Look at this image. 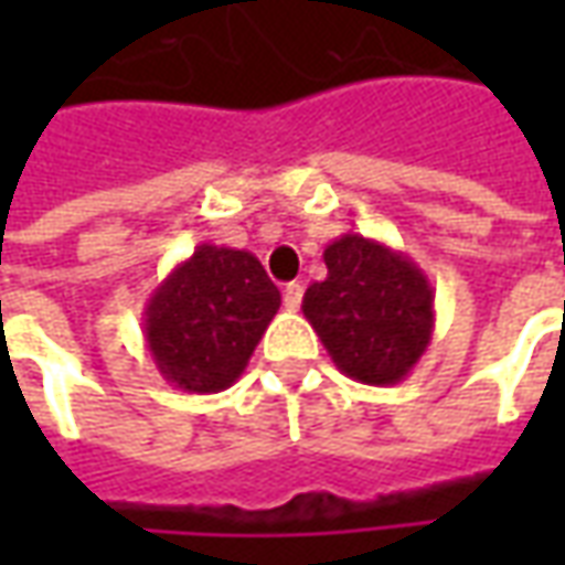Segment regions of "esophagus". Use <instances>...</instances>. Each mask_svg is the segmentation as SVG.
Listing matches in <instances>:
<instances>
[{"label":"esophagus","instance_id":"1","mask_svg":"<svg viewBox=\"0 0 565 565\" xmlns=\"http://www.w3.org/2000/svg\"><path fill=\"white\" fill-rule=\"evenodd\" d=\"M302 294H306L302 284H287V287H284V308H287V311H296V308L302 306Z\"/></svg>","mask_w":565,"mask_h":565}]
</instances>
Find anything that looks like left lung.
I'll use <instances>...</instances> for the list:
<instances>
[{
	"mask_svg": "<svg viewBox=\"0 0 565 565\" xmlns=\"http://www.w3.org/2000/svg\"><path fill=\"white\" fill-rule=\"evenodd\" d=\"M327 278L306 290L302 311L342 375L387 387L417 366L433 342L436 294L415 259L348 233L323 250Z\"/></svg>",
	"mask_w": 565,
	"mask_h": 565,
	"instance_id": "obj_1",
	"label": "left lung"
}]
</instances>
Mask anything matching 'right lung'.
<instances>
[{"instance_id":"right-lung-1","label":"right lung","mask_w":565,"mask_h":565,"mask_svg":"<svg viewBox=\"0 0 565 565\" xmlns=\"http://www.w3.org/2000/svg\"><path fill=\"white\" fill-rule=\"evenodd\" d=\"M281 294L250 250L199 245L145 306V342L172 387L221 393L242 379Z\"/></svg>"}]
</instances>
